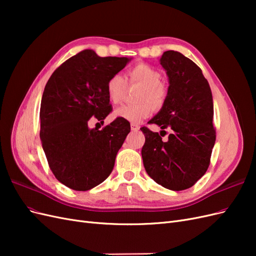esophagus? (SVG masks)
Returning a JSON list of instances; mask_svg holds the SVG:
<instances>
[{
    "label": "esophagus",
    "mask_w": 256,
    "mask_h": 256,
    "mask_svg": "<svg viewBox=\"0 0 256 256\" xmlns=\"http://www.w3.org/2000/svg\"><path fill=\"white\" fill-rule=\"evenodd\" d=\"M131 130L132 131H138V129H140V126L138 125V124H134V122H131Z\"/></svg>",
    "instance_id": "esophagus-1"
}]
</instances>
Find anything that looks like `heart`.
Listing matches in <instances>:
<instances>
[{"label": "heart", "mask_w": 256, "mask_h": 256, "mask_svg": "<svg viewBox=\"0 0 256 256\" xmlns=\"http://www.w3.org/2000/svg\"><path fill=\"white\" fill-rule=\"evenodd\" d=\"M161 76L156 69L146 65L138 64L130 68L126 79L120 74H112L106 81V92L108 98L114 104H120L129 84H140L141 88L136 95L138 104H125L113 112L116 118H122L131 122H140L147 118L154 109H160L166 100V88L160 83Z\"/></svg>", "instance_id": "heart-1"}]
</instances>
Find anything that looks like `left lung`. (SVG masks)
<instances>
[{"label": "left lung", "mask_w": 256, "mask_h": 256, "mask_svg": "<svg viewBox=\"0 0 256 256\" xmlns=\"http://www.w3.org/2000/svg\"><path fill=\"white\" fill-rule=\"evenodd\" d=\"M160 65L168 78V95L148 122L156 124L162 131L171 128L172 134L162 141L161 134L141 128L145 136L143 164L162 187L182 191L192 187L210 164L216 142L212 95L200 68L182 53L166 51Z\"/></svg>", "instance_id": "1"}]
</instances>
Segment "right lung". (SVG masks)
I'll list each match as a JSON object with an SVG mask.
<instances>
[{
    "label": "right lung",
    "instance_id": "right-lung-1",
    "mask_svg": "<svg viewBox=\"0 0 256 256\" xmlns=\"http://www.w3.org/2000/svg\"><path fill=\"white\" fill-rule=\"evenodd\" d=\"M131 58H100L84 50L64 62L44 86L40 104V140L56 180L76 191H88L106 180L130 132V124L116 118L102 130L90 129L95 116L112 111L106 92L108 79Z\"/></svg>",
    "mask_w": 256,
    "mask_h": 256
}]
</instances>
